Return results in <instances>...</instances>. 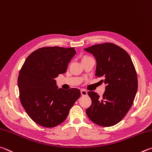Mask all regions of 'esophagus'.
I'll use <instances>...</instances> for the list:
<instances>
[{
	"label": "esophagus",
	"instance_id": "esophagus-1",
	"mask_svg": "<svg viewBox=\"0 0 152 152\" xmlns=\"http://www.w3.org/2000/svg\"><path fill=\"white\" fill-rule=\"evenodd\" d=\"M81 94L82 96H86L87 95V92L85 89H81Z\"/></svg>",
	"mask_w": 152,
	"mask_h": 152
}]
</instances>
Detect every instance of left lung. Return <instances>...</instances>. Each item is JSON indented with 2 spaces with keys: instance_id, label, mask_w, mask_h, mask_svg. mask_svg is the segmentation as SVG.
<instances>
[{
  "instance_id": "8db88e82",
  "label": "left lung",
  "mask_w": 152,
  "mask_h": 152,
  "mask_svg": "<svg viewBox=\"0 0 152 152\" xmlns=\"http://www.w3.org/2000/svg\"><path fill=\"white\" fill-rule=\"evenodd\" d=\"M97 62L95 76L106 84L103 96L89 91L91 105L86 110L88 118L100 126L119 123L133 105L137 90V77L132 58L121 47L111 42L85 49Z\"/></svg>"
}]
</instances>
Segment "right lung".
Segmentation results:
<instances>
[{
	"mask_svg": "<svg viewBox=\"0 0 152 152\" xmlns=\"http://www.w3.org/2000/svg\"><path fill=\"white\" fill-rule=\"evenodd\" d=\"M75 53L74 47L40 48L26 58L21 67L18 77L20 103L39 126L53 127L63 123L81 96L77 88L58 89L55 79L65 73Z\"/></svg>",
	"mask_w": 152,
	"mask_h": 152,
	"instance_id": "obj_1",
	"label": "right lung"
}]
</instances>
